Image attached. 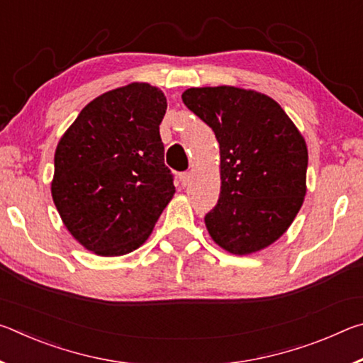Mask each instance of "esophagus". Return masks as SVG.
Listing matches in <instances>:
<instances>
[{"instance_id":"34e87169","label":"esophagus","mask_w":363,"mask_h":363,"mask_svg":"<svg viewBox=\"0 0 363 363\" xmlns=\"http://www.w3.org/2000/svg\"><path fill=\"white\" fill-rule=\"evenodd\" d=\"M190 177H192V176H190V173H181L179 174V181H181V186L182 187H187L189 186Z\"/></svg>"}]
</instances>
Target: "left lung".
I'll use <instances>...</instances> for the list:
<instances>
[{
	"label": "left lung",
	"instance_id": "left-lung-1",
	"mask_svg": "<svg viewBox=\"0 0 363 363\" xmlns=\"http://www.w3.org/2000/svg\"><path fill=\"white\" fill-rule=\"evenodd\" d=\"M182 101L219 143L220 194L205 216L211 238L233 255L272 245L304 201V138L277 102L256 91L190 88Z\"/></svg>",
	"mask_w": 363,
	"mask_h": 363
}]
</instances>
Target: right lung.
<instances>
[{"label": "right lung", "instance_id": "right-lung-1", "mask_svg": "<svg viewBox=\"0 0 363 363\" xmlns=\"http://www.w3.org/2000/svg\"><path fill=\"white\" fill-rule=\"evenodd\" d=\"M167 97L131 83L96 97L60 138L51 194L86 250L121 256L139 248L174 195L160 123Z\"/></svg>", "mask_w": 363, "mask_h": 363}]
</instances>
